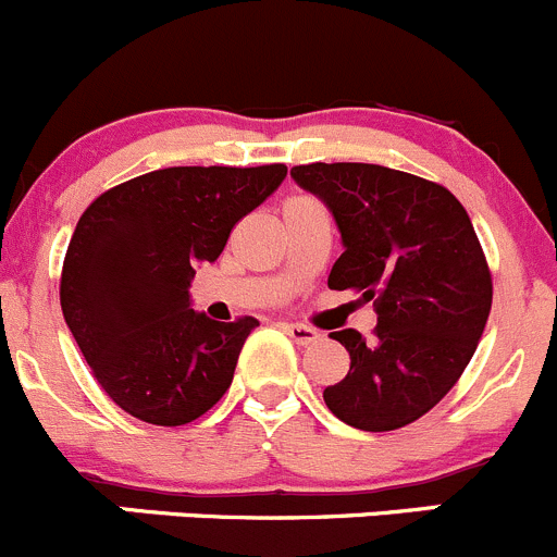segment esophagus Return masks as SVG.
<instances>
[{
    "label": "esophagus",
    "instance_id": "esophagus-1",
    "mask_svg": "<svg viewBox=\"0 0 557 557\" xmlns=\"http://www.w3.org/2000/svg\"><path fill=\"white\" fill-rule=\"evenodd\" d=\"M283 329H285V334H288V337L299 345H310V343H318V339H321V332L312 326H305V323H283Z\"/></svg>",
    "mask_w": 557,
    "mask_h": 557
}]
</instances>
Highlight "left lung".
<instances>
[{
  "label": "left lung",
  "mask_w": 557,
  "mask_h": 557,
  "mask_svg": "<svg viewBox=\"0 0 557 557\" xmlns=\"http://www.w3.org/2000/svg\"><path fill=\"white\" fill-rule=\"evenodd\" d=\"M296 185L326 203L343 239L332 290L375 299L372 339L332 332L350 370L323 388L339 422L367 433L405 428L446 397L471 361L493 280L471 218L446 187L370 163L290 169Z\"/></svg>",
  "instance_id": "1"
}]
</instances>
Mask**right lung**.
Returning a JSON list of instances; mask_svg holds the SVG:
<instances>
[{
  "label": "right lung",
  "mask_w": 557,
  "mask_h": 557,
  "mask_svg": "<svg viewBox=\"0 0 557 557\" xmlns=\"http://www.w3.org/2000/svg\"><path fill=\"white\" fill-rule=\"evenodd\" d=\"M285 174L280 163L180 165L111 187L81 214L59 299L97 383L129 416L180 428L228 392L258 321L193 310L190 283Z\"/></svg>",
  "instance_id": "obj_1"
}]
</instances>
